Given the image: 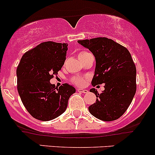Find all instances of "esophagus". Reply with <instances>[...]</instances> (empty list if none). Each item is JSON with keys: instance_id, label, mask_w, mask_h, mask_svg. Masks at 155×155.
<instances>
[{"instance_id": "esophagus-1", "label": "esophagus", "mask_w": 155, "mask_h": 155, "mask_svg": "<svg viewBox=\"0 0 155 155\" xmlns=\"http://www.w3.org/2000/svg\"><path fill=\"white\" fill-rule=\"evenodd\" d=\"M77 90L78 91V92H81V93H87V92H88V90H87V89L78 88V89H77Z\"/></svg>"}]
</instances>
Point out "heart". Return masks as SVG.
<instances>
[{
	"label": "heart",
	"mask_w": 155,
	"mask_h": 155,
	"mask_svg": "<svg viewBox=\"0 0 155 155\" xmlns=\"http://www.w3.org/2000/svg\"><path fill=\"white\" fill-rule=\"evenodd\" d=\"M88 54V52H84V51H82L81 52V53L79 54V55H78V57H82V56H84V54ZM71 82L73 83V84H76V85H81V84H84V79L83 78L81 77H74L71 78Z\"/></svg>",
	"instance_id": "obj_1"
}]
</instances>
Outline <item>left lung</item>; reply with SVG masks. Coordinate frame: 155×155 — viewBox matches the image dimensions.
Returning a JSON list of instances; mask_svg holds the SVG:
<instances>
[{"instance_id": "left-lung-1", "label": "left lung", "mask_w": 155, "mask_h": 155, "mask_svg": "<svg viewBox=\"0 0 155 155\" xmlns=\"http://www.w3.org/2000/svg\"><path fill=\"white\" fill-rule=\"evenodd\" d=\"M95 57L93 87L104 84V90L98 94L95 88L90 92L97 99L89 107L92 116L110 122L125 113L136 93L137 70L131 55L126 48L106 37L78 40Z\"/></svg>"}]
</instances>
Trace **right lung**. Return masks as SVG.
Wrapping results in <instances>:
<instances>
[{
  "mask_svg": "<svg viewBox=\"0 0 155 155\" xmlns=\"http://www.w3.org/2000/svg\"><path fill=\"white\" fill-rule=\"evenodd\" d=\"M67 43L45 42L22 56L16 70L17 88L24 106L36 119L50 121L65 112L75 89L68 84L55 87L50 80L66 60Z\"/></svg>",
  "mask_w": 155,
  "mask_h": 155,
  "instance_id": "obj_1",
  "label": "right lung"
}]
</instances>
